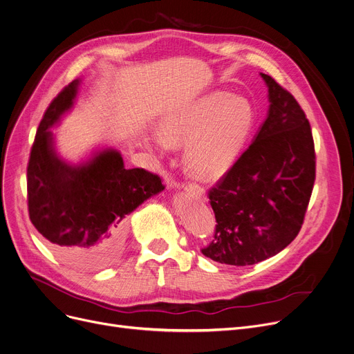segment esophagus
Instances as JSON below:
<instances>
[{"instance_id": "1", "label": "esophagus", "mask_w": 354, "mask_h": 354, "mask_svg": "<svg viewBox=\"0 0 354 354\" xmlns=\"http://www.w3.org/2000/svg\"><path fill=\"white\" fill-rule=\"evenodd\" d=\"M169 187L170 188H178V184L177 183H169ZM188 188L192 189V192H194L196 194H200V196H203L204 194V189L200 187V185H196V184H188Z\"/></svg>"}]
</instances>
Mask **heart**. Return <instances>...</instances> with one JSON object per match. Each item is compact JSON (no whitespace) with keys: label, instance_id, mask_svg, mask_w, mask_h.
I'll list each match as a JSON object with an SVG mask.
<instances>
[{"label":"heart","instance_id":"b5f03b06","mask_svg":"<svg viewBox=\"0 0 354 354\" xmlns=\"http://www.w3.org/2000/svg\"><path fill=\"white\" fill-rule=\"evenodd\" d=\"M254 122L255 111L247 97L215 92L162 119L157 143H187L188 167L200 177H212L232 165Z\"/></svg>","mask_w":354,"mask_h":354}]
</instances>
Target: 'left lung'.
Returning <instances> with one entry per match:
<instances>
[{
  "label": "left lung",
  "instance_id": "8db88e82",
  "mask_svg": "<svg viewBox=\"0 0 354 354\" xmlns=\"http://www.w3.org/2000/svg\"><path fill=\"white\" fill-rule=\"evenodd\" d=\"M268 115L251 146L209 189L215 235L201 252L247 266L277 255L296 238L315 183L309 120L296 99L269 75Z\"/></svg>",
  "mask_w": 354,
  "mask_h": 354
}]
</instances>
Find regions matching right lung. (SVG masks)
Returning a JSON list of instances; mask_svg holds the SVG:
<instances>
[{
	"instance_id": "1",
	"label": "right lung",
	"mask_w": 354,
	"mask_h": 354,
	"mask_svg": "<svg viewBox=\"0 0 354 354\" xmlns=\"http://www.w3.org/2000/svg\"><path fill=\"white\" fill-rule=\"evenodd\" d=\"M80 85L75 79L53 99L37 130L26 185L30 220L52 250L82 269L111 263L123 245L126 216L165 185L143 169L124 167L120 151L103 149L79 165L55 150L49 130L69 112Z\"/></svg>"
}]
</instances>
